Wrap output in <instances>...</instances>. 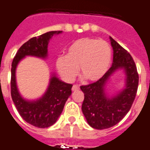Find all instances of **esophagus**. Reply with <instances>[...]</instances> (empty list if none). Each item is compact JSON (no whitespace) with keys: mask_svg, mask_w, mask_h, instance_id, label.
Segmentation results:
<instances>
[{"mask_svg":"<svg viewBox=\"0 0 150 150\" xmlns=\"http://www.w3.org/2000/svg\"><path fill=\"white\" fill-rule=\"evenodd\" d=\"M79 89H80V88H79V85H76V84H74V85L72 86V88H71L72 91H79Z\"/></svg>","mask_w":150,"mask_h":150,"instance_id":"esophagus-1","label":"esophagus"}]
</instances>
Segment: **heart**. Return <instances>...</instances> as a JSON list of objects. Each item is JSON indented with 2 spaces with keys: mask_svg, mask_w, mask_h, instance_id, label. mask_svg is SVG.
Listing matches in <instances>:
<instances>
[{
  "mask_svg": "<svg viewBox=\"0 0 150 150\" xmlns=\"http://www.w3.org/2000/svg\"><path fill=\"white\" fill-rule=\"evenodd\" d=\"M112 50L106 41L93 38H83L74 41L66 50V56L57 59L59 73L67 81L79 75L87 81L100 80L109 69Z\"/></svg>",
  "mask_w": 150,
  "mask_h": 150,
  "instance_id": "1",
  "label": "heart"
}]
</instances>
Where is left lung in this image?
<instances>
[{"instance_id": "left-lung-1", "label": "left lung", "mask_w": 150, "mask_h": 150, "mask_svg": "<svg viewBox=\"0 0 150 150\" xmlns=\"http://www.w3.org/2000/svg\"><path fill=\"white\" fill-rule=\"evenodd\" d=\"M113 49V62L106 73L97 81L81 86L84 92L83 114L89 125L98 130L115 125L125 116L132 106L139 82L137 70L132 57L112 37H109ZM126 72V88L115 96L108 97L105 86L110 76L118 69Z\"/></svg>"}]
</instances>
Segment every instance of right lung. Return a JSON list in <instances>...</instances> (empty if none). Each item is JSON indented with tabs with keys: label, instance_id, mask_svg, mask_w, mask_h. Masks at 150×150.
<instances>
[{
	"label": "right lung",
	"instance_id": "add662e5",
	"mask_svg": "<svg viewBox=\"0 0 150 150\" xmlns=\"http://www.w3.org/2000/svg\"><path fill=\"white\" fill-rule=\"evenodd\" d=\"M60 33L62 31H52L31 38L20 47L12 62L10 85L13 101L21 117L28 124L40 128L50 127L57 122L66 100L71 94L72 84L63 82L53 74L46 92L41 98L26 100L18 91L16 69L19 62L26 56L46 59L49 41L53 35Z\"/></svg>",
	"mask_w": 150,
	"mask_h": 150
}]
</instances>
